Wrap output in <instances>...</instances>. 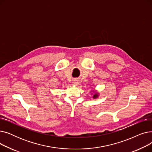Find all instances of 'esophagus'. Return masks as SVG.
Returning a JSON list of instances; mask_svg holds the SVG:
<instances>
[{"label":"esophagus","mask_w":152,"mask_h":152,"mask_svg":"<svg viewBox=\"0 0 152 152\" xmlns=\"http://www.w3.org/2000/svg\"><path fill=\"white\" fill-rule=\"evenodd\" d=\"M73 84L75 86H78L79 84V81L77 80V79H75V80H73Z\"/></svg>","instance_id":"1"}]
</instances>
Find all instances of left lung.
Returning <instances> with one entry per match:
<instances>
[{"mask_svg":"<svg viewBox=\"0 0 152 152\" xmlns=\"http://www.w3.org/2000/svg\"><path fill=\"white\" fill-rule=\"evenodd\" d=\"M98 97H99V94H98L97 92H95V93L93 95L92 98H93V99H97Z\"/></svg>","mask_w":152,"mask_h":152,"instance_id":"8db88e82","label":"left lung"}]
</instances>
